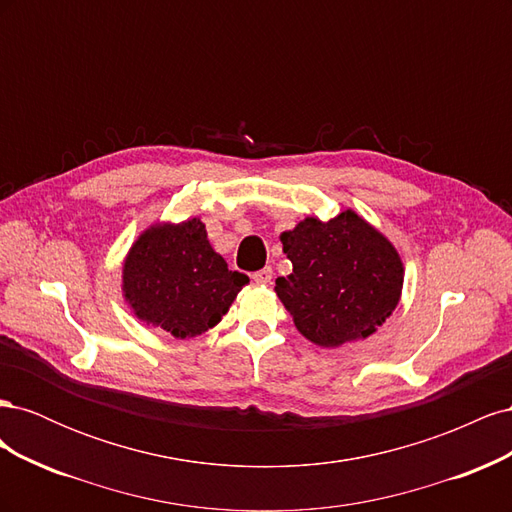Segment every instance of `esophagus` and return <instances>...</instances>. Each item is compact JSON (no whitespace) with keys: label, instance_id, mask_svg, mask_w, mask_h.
Wrapping results in <instances>:
<instances>
[{"label":"esophagus","instance_id":"esophagus-1","mask_svg":"<svg viewBox=\"0 0 512 512\" xmlns=\"http://www.w3.org/2000/svg\"><path fill=\"white\" fill-rule=\"evenodd\" d=\"M252 280H254L256 284H271V280H273V269H271V267H265V269L256 271V273L252 275Z\"/></svg>","mask_w":512,"mask_h":512}]
</instances>
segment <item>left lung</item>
<instances>
[{"instance_id": "left-lung-1", "label": "left lung", "mask_w": 512, "mask_h": 512, "mask_svg": "<svg viewBox=\"0 0 512 512\" xmlns=\"http://www.w3.org/2000/svg\"><path fill=\"white\" fill-rule=\"evenodd\" d=\"M292 262L275 294L294 327L320 348H339L374 335L391 318L404 288L397 247L352 209L322 222L307 215L280 235Z\"/></svg>"}]
</instances>
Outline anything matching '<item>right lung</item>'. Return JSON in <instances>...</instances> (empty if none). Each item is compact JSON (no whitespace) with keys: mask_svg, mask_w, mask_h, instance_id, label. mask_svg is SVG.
<instances>
[{"mask_svg":"<svg viewBox=\"0 0 512 512\" xmlns=\"http://www.w3.org/2000/svg\"><path fill=\"white\" fill-rule=\"evenodd\" d=\"M250 277L228 271L200 218L156 222L121 262V294L147 327L190 339L220 324Z\"/></svg>","mask_w":512,"mask_h":512,"instance_id":"right-lung-1","label":"right lung"}]
</instances>
